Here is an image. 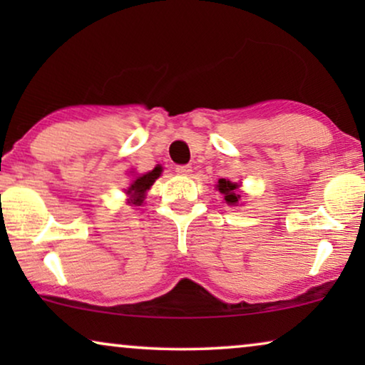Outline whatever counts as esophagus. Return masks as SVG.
Listing matches in <instances>:
<instances>
[{
	"instance_id": "esophagus-1",
	"label": "esophagus",
	"mask_w": 365,
	"mask_h": 365,
	"mask_svg": "<svg viewBox=\"0 0 365 365\" xmlns=\"http://www.w3.org/2000/svg\"><path fill=\"white\" fill-rule=\"evenodd\" d=\"M191 166L189 164H182V166H176V173L179 174V176H189L191 174Z\"/></svg>"
}]
</instances>
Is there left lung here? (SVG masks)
<instances>
[{"instance_id":"obj_1","label":"left lung","mask_w":365,"mask_h":365,"mask_svg":"<svg viewBox=\"0 0 365 365\" xmlns=\"http://www.w3.org/2000/svg\"><path fill=\"white\" fill-rule=\"evenodd\" d=\"M217 189H219V192L224 194V199H226L227 204H237L239 197H241L236 192V189H239L237 184H234L231 181H226V179H219Z\"/></svg>"}]
</instances>
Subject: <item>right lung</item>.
<instances>
[{
  "label": "right lung",
  "instance_id": "obj_1",
  "mask_svg": "<svg viewBox=\"0 0 365 365\" xmlns=\"http://www.w3.org/2000/svg\"><path fill=\"white\" fill-rule=\"evenodd\" d=\"M161 173H163L161 166H156L153 171L143 174V176H139L136 179V181H133L131 187L128 189V194L131 196L129 202L134 204V206H141V202L144 201V192H146L148 189L153 186L154 181L161 176Z\"/></svg>",
  "mask_w": 365,
  "mask_h": 365
}]
</instances>
